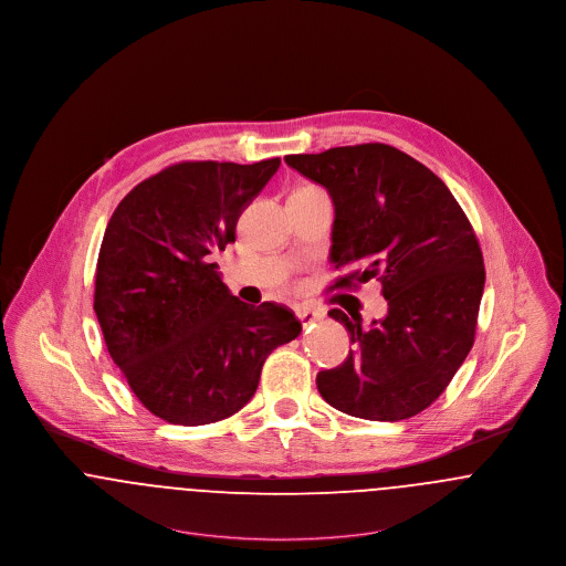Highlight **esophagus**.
Instances as JSON below:
<instances>
[{
  "label": "esophagus",
  "instance_id": "34e87169",
  "mask_svg": "<svg viewBox=\"0 0 566 566\" xmlns=\"http://www.w3.org/2000/svg\"><path fill=\"white\" fill-rule=\"evenodd\" d=\"M297 316H300L303 327H312L314 323H318V321L323 318L321 312H314V310H310V307H300V310H297Z\"/></svg>",
  "mask_w": 566,
  "mask_h": 566
}]
</instances>
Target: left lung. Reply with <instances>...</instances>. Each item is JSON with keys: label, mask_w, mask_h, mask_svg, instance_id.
Segmentation results:
<instances>
[{"label": "left lung", "mask_w": 566, "mask_h": 566, "mask_svg": "<svg viewBox=\"0 0 566 566\" xmlns=\"http://www.w3.org/2000/svg\"><path fill=\"white\" fill-rule=\"evenodd\" d=\"M284 160L332 197V263L355 266L332 289L376 277L389 303L371 327L329 310L355 348L342 366L318 371V394L369 421L419 415L474 344L485 266L460 202L430 168L382 143Z\"/></svg>", "instance_id": "left-lung-1"}]
</instances>
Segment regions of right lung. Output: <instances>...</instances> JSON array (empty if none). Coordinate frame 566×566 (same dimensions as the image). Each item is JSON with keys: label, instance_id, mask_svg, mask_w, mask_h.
Wrapping results in <instances>:
<instances>
[{"label": "right lung", "instance_id": "obj_1", "mask_svg": "<svg viewBox=\"0 0 566 566\" xmlns=\"http://www.w3.org/2000/svg\"><path fill=\"white\" fill-rule=\"evenodd\" d=\"M280 168L179 163L140 181L102 239L94 310L134 396L172 426L216 423L256 394L266 357L295 339V314L237 300L211 254Z\"/></svg>", "mask_w": 566, "mask_h": 566}]
</instances>
